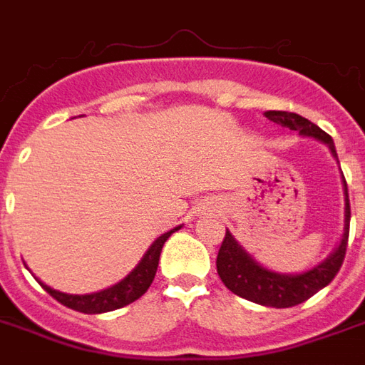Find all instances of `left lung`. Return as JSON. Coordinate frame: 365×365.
Segmentation results:
<instances>
[{
  "instance_id": "obj_1",
  "label": "left lung",
  "mask_w": 365,
  "mask_h": 365,
  "mask_svg": "<svg viewBox=\"0 0 365 365\" xmlns=\"http://www.w3.org/2000/svg\"><path fill=\"white\" fill-rule=\"evenodd\" d=\"M269 120H274L282 127H289L297 130L301 136H309L314 140H321L329 146L330 154L336 158L338 154L330 135L322 128L311 123L297 113L287 111H266L264 113ZM342 190H344V230L338 240L336 248L319 262L313 268L299 272V274H282L262 266L246 252L245 246L232 237V232L227 229L222 245L217 254V272L222 283L229 287L235 295L248 299L252 303L264 307H275V309H287V307L299 305L309 297H313L317 291L327 287L338 269L344 262L346 245H348V229H350V199H348V185L342 175Z\"/></svg>"
}]
</instances>
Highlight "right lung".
Segmentation results:
<instances>
[{
	"instance_id": "obj_1",
	"label": "right lung",
	"mask_w": 365,
	"mask_h": 365,
	"mask_svg": "<svg viewBox=\"0 0 365 365\" xmlns=\"http://www.w3.org/2000/svg\"><path fill=\"white\" fill-rule=\"evenodd\" d=\"M182 229L180 227H174L172 230H168L164 235H160L154 242L150 245V248L144 252V256L140 258V262L136 264L130 274H127L120 282H117L111 287L107 289L96 291V293H86V295H72V293H62L58 289H52L51 285H46L38 279V283L43 285L44 291H48L52 297L56 299L58 303H62L64 307H70L74 311H80V313L86 314H99V313H109V311H115V309H120V307L133 303L138 297H143L146 289L150 287L152 279L156 275V269H158L160 262V252H162V246L166 242L168 238L174 235L175 230Z\"/></svg>"
}]
</instances>
